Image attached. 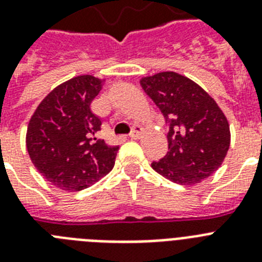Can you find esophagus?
<instances>
[{"label":"esophagus","instance_id":"34e87169","mask_svg":"<svg viewBox=\"0 0 262 262\" xmlns=\"http://www.w3.org/2000/svg\"><path fill=\"white\" fill-rule=\"evenodd\" d=\"M142 131L143 128L140 126H134L133 131H131V134H129V138H131V139H138V138L140 136V134H142Z\"/></svg>","mask_w":262,"mask_h":262}]
</instances>
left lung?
<instances>
[{
  "mask_svg": "<svg viewBox=\"0 0 262 262\" xmlns=\"http://www.w3.org/2000/svg\"><path fill=\"white\" fill-rule=\"evenodd\" d=\"M140 84L168 126V152L151 167L182 185L198 184L217 171L229 149L231 133L213 98L173 71L142 78Z\"/></svg>",
  "mask_w": 262,
  "mask_h": 262,
  "instance_id": "1",
  "label": "left lung"
}]
</instances>
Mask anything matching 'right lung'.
Segmentation results:
<instances>
[{"label": "right lung", "mask_w": 262, "mask_h": 262, "mask_svg": "<svg viewBox=\"0 0 262 262\" xmlns=\"http://www.w3.org/2000/svg\"><path fill=\"white\" fill-rule=\"evenodd\" d=\"M99 78L79 75L55 87L31 116L26 147L48 182L74 192L95 184L115 164L119 146L99 139L102 120L90 104L102 89Z\"/></svg>", "instance_id": "obj_1"}]
</instances>
